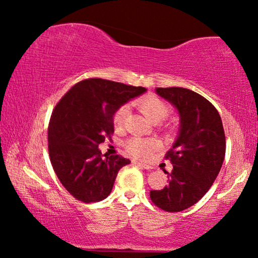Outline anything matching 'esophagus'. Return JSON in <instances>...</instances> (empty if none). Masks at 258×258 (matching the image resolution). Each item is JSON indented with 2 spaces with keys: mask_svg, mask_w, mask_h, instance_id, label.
I'll use <instances>...</instances> for the list:
<instances>
[{
  "mask_svg": "<svg viewBox=\"0 0 258 258\" xmlns=\"http://www.w3.org/2000/svg\"><path fill=\"white\" fill-rule=\"evenodd\" d=\"M133 163L136 164V165H139V167L143 168V169H147V170H151V169H153V167H151V165L146 164V163H140V162H136V161H133Z\"/></svg>",
  "mask_w": 258,
  "mask_h": 258,
  "instance_id": "esophagus-1",
  "label": "esophagus"
}]
</instances>
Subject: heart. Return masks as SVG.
Returning a JSON list of instances; mask_svg holds the SVG:
<instances>
[{
	"label": "heart",
	"instance_id": "obj_1",
	"mask_svg": "<svg viewBox=\"0 0 258 258\" xmlns=\"http://www.w3.org/2000/svg\"><path fill=\"white\" fill-rule=\"evenodd\" d=\"M141 111L150 119L151 122L158 123L163 121L170 115L171 109L169 105L154 95H148L136 101ZM129 115L128 105H122L115 111L112 122L116 129L122 128ZM126 151L136 158H147L160 147V142L156 139H142V137H132L124 144Z\"/></svg>",
	"mask_w": 258,
	"mask_h": 258
}]
</instances>
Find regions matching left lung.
Returning a JSON list of instances; mask_svg holds the SVG:
<instances>
[{
    "instance_id": "8db88e82",
    "label": "left lung",
    "mask_w": 258,
    "mask_h": 258,
    "mask_svg": "<svg viewBox=\"0 0 258 258\" xmlns=\"http://www.w3.org/2000/svg\"><path fill=\"white\" fill-rule=\"evenodd\" d=\"M161 97L177 109L181 125L174 146L165 154L171 162L169 183L151 190L155 206L178 213L199 202L213 185L225 156V135L221 116L207 98L185 88H156Z\"/></svg>"
}]
</instances>
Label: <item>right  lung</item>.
<instances>
[{
    "mask_svg": "<svg viewBox=\"0 0 258 258\" xmlns=\"http://www.w3.org/2000/svg\"><path fill=\"white\" fill-rule=\"evenodd\" d=\"M147 89L102 79L76 83L52 110L48 126L49 157L59 182L84 203L100 202L111 192L119 169L130 161L103 157L98 144L111 140L112 116Z\"/></svg>",
    "mask_w": 258,
    "mask_h": 258,
    "instance_id": "right-lung-1",
    "label": "right lung"
}]
</instances>
